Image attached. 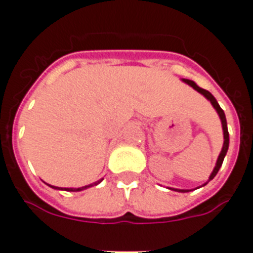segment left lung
Wrapping results in <instances>:
<instances>
[{"mask_svg": "<svg viewBox=\"0 0 253 253\" xmlns=\"http://www.w3.org/2000/svg\"><path fill=\"white\" fill-rule=\"evenodd\" d=\"M183 83H186L187 85H190V86L193 87V89H195V90L198 91V93H200L202 95H204V97L208 99V101L212 103V106H213V108L217 111V114H218V116H220V120H221V124H222V130H224V145H222V150H221L220 155H218V158H217V162H216V166H214L213 170H212V173H211L210 178H208V181H207L204 185H207V183L210 182L211 179H213L214 176L217 174V172L220 170L221 166H222V162H224L225 159V155H226L227 152V149H229V131H227V124H226V116H225V112L222 111V108L220 107V104L217 103L216 98L212 95V94L210 93L208 90H206V89H202L200 86H198L194 81L191 80H187V79H183ZM203 185V186H204ZM174 190V191H178V193H189L190 190H181V189H172Z\"/></svg>", "mask_w": 253, "mask_h": 253, "instance_id": "left-lung-1", "label": "left lung"}]
</instances>
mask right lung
Here are the masks:
<instances>
[{
	"label": "right lung",
	"mask_w": 253,
	"mask_h": 253,
	"mask_svg": "<svg viewBox=\"0 0 253 253\" xmlns=\"http://www.w3.org/2000/svg\"><path fill=\"white\" fill-rule=\"evenodd\" d=\"M103 179V178H102ZM102 179H99V181H97V182H94V183H90V185H86V186H83V187H56V186H51V185H49L50 187H53V189H56V190H66V191H83V190L87 189V187H91L94 186V185H98V183H101L102 182Z\"/></svg>",
	"instance_id": "1"
}]
</instances>
